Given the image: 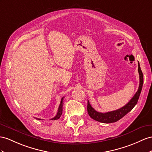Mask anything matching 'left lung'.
<instances>
[{"label":"left lung","instance_id":"left-lung-1","mask_svg":"<svg viewBox=\"0 0 152 152\" xmlns=\"http://www.w3.org/2000/svg\"><path fill=\"white\" fill-rule=\"evenodd\" d=\"M138 72L139 74V86L138 91L135 93L129 102H128L126 105L121 107L118 110L108 112L106 113H102L95 110L94 108L92 107L90 103L88 101L87 103V112L88 115H90L91 118L94 119L97 121H99L103 123H111L118 121L119 119L127 114L128 112L132 110L135 104H137L138 99L139 98L140 94L142 90V85H143V74L140 67L139 63L138 62Z\"/></svg>","mask_w":152,"mask_h":152}]
</instances>
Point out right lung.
<instances>
[{"label":"right lung","mask_w":152,"mask_h":152,"mask_svg":"<svg viewBox=\"0 0 152 152\" xmlns=\"http://www.w3.org/2000/svg\"><path fill=\"white\" fill-rule=\"evenodd\" d=\"M64 97H63V98H62L61 99L60 106H59V108H58V112H57L56 116L54 117V118H52L50 120H56V119H58L60 118V116L62 114V111H63V110H62V108H63V103H63V101H64ZM36 119H38V120H41V119H38V118H36Z\"/></svg>","instance_id":"1"}]
</instances>
